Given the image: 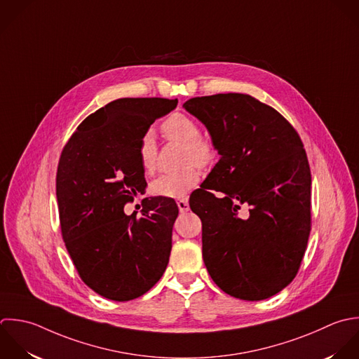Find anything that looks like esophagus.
Masks as SVG:
<instances>
[{"mask_svg": "<svg viewBox=\"0 0 359 359\" xmlns=\"http://www.w3.org/2000/svg\"><path fill=\"white\" fill-rule=\"evenodd\" d=\"M177 207H179V211H180V212H187V211L190 210L187 198H182V200H177Z\"/></svg>", "mask_w": 359, "mask_h": 359, "instance_id": "esophagus-1", "label": "esophagus"}]
</instances>
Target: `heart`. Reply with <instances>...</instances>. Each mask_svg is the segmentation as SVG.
I'll return each instance as SVG.
<instances>
[{"instance_id": "b5f03b06", "label": "heart", "mask_w": 359, "mask_h": 359, "mask_svg": "<svg viewBox=\"0 0 359 359\" xmlns=\"http://www.w3.org/2000/svg\"><path fill=\"white\" fill-rule=\"evenodd\" d=\"M162 131L165 135L173 141L183 144L182 165L184 168L161 175L152 183V191L156 196L168 198H182L200 182L198 166H207L212 162L215 151L208 140L200 137V128L194 120L182 113H175L169 116L163 124ZM138 156L142 169L147 173H152L156 168L158 147L155 137L151 131H147L138 145Z\"/></svg>"}]
</instances>
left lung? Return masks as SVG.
Returning a JSON list of instances; mask_svg holds the SVG:
<instances>
[{"mask_svg": "<svg viewBox=\"0 0 359 359\" xmlns=\"http://www.w3.org/2000/svg\"><path fill=\"white\" fill-rule=\"evenodd\" d=\"M183 107L221 156L190 196L203 222L205 267L228 295L267 299L295 278L308 245L312 177L304 144L277 110L250 95L193 97ZM242 205L248 211L241 217Z\"/></svg>", "mask_w": 359, "mask_h": 359, "instance_id": "left-lung-1", "label": "left lung"}]
</instances>
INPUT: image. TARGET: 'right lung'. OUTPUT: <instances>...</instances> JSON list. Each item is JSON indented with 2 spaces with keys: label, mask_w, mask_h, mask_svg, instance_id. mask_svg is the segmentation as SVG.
I'll return each instance as SVG.
<instances>
[{
  "label": "right lung",
  "mask_w": 359,
  "mask_h": 359,
  "mask_svg": "<svg viewBox=\"0 0 359 359\" xmlns=\"http://www.w3.org/2000/svg\"><path fill=\"white\" fill-rule=\"evenodd\" d=\"M177 99L123 97L88 116L65 144L55 194L65 248L82 281L103 298L124 302L163 276L179 208L173 198H145L141 217L124 214L147 182L138 145Z\"/></svg>",
  "instance_id": "obj_1"
}]
</instances>
